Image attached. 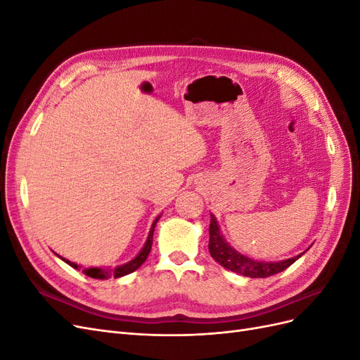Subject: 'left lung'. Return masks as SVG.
I'll use <instances>...</instances> for the list:
<instances>
[{"label": "left lung", "instance_id": "obj_1", "mask_svg": "<svg viewBox=\"0 0 360 360\" xmlns=\"http://www.w3.org/2000/svg\"><path fill=\"white\" fill-rule=\"evenodd\" d=\"M210 240H209V250L210 255L214 261H217L222 267L234 271V274L249 276V278H269L271 275H276L279 271L288 269L294 261L302 257H292L284 261H278V263H264V261H255L252 258H248L242 254H238L236 249L228 245L219 231L216 217L212 214L210 228H209Z\"/></svg>", "mask_w": 360, "mask_h": 360}]
</instances>
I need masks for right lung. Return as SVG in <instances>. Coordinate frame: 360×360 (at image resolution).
<instances>
[{
  "mask_svg": "<svg viewBox=\"0 0 360 360\" xmlns=\"http://www.w3.org/2000/svg\"><path fill=\"white\" fill-rule=\"evenodd\" d=\"M159 221L158 219L153 222V225H151V230H150V234H148V238L146 242V246L143 248V250L132 259L129 261L127 264H123V266H118L115 269H103V267H89V269H84V275L90 276V278H94V279H108V278H120V276H124V275H129L132 274V271H135L138 267H141V264L144 263V261L147 259L148 254H150V249H151V245H153V231H155V226H156V222ZM63 261H66V263L69 266H72L73 269H81V266L75 264V263H70L69 259H64L63 257H60Z\"/></svg>",
  "mask_w": 360,
  "mask_h": 360,
  "instance_id": "obj_1",
  "label": "right lung"
}]
</instances>
